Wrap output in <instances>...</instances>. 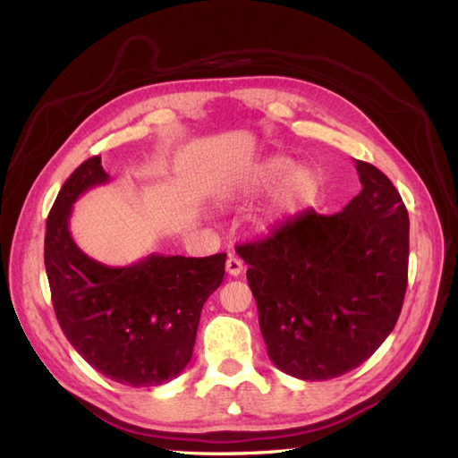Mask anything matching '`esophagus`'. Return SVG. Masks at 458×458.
I'll list each match as a JSON object with an SVG mask.
<instances>
[{
	"instance_id": "esophagus-1",
	"label": "esophagus",
	"mask_w": 458,
	"mask_h": 458,
	"mask_svg": "<svg viewBox=\"0 0 458 458\" xmlns=\"http://www.w3.org/2000/svg\"><path fill=\"white\" fill-rule=\"evenodd\" d=\"M226 271H228V276L238 277L242 271H244V264H242V259H238L236 256H230L226 259Z\"/></svg>"
}]
</instances>
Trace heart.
<instances>
[{"mask_svg":"<svg viewBox=\"0 0 458 458\" xmlns=\"http://www.w3.org/2000/svg\"><path fill=\"white\" fill-rule=\"evenodd\" d=\"M269 191V199L256 214V226L261 230L281 226L313 208L323 192V177L287 155H269L236 171L226 184L230 199H254Z\"/></svg>","mask_w":458,"mask_h":458,"instance_id":"obj_1","label":"heart"}]
</instances>
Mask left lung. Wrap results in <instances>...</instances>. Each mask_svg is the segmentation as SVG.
I'll return each instance as SVG.
<instances>
[{"label": "left lung", "mask_w": 458, "mask_h": 458, "mask_svg": "<svg viewBox=\"0 0 458 458\" xmlns=\"http://www.w3.org/2000/svg\"><path fill=\"white\" fill-rule=\"evenodd\" d=\"M356 171L362 191L340 212L307 210L240 246L269 360L309 382L366 362L402 313L410 216L382 171L364 161Z\"/></svg>", "instance_id": "left-lung-1"}]
</instances>
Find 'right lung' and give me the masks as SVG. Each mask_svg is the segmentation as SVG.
<instances>
[{
  "label": "right lung",
  "instance_id": "obj_1",
  "mask_svg": "<svg viewBox=\"0 0 458 458\" xmlns=\"http://www.w3.org/2000/svg\"><path fill=\"white\" fill-rule=\"evenodd\" d=\"M110 181L90 157L63 184L47 218L45 269L55 315L68 343L106 377L131 387L161 386L191 362L202 305L224 279L226 254H149L110 267L71 236L72 204Z\"/></svg>",
  "mask_w": 458,
  "mask_h": 458
}]
</instances>
